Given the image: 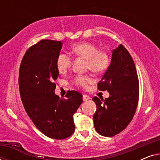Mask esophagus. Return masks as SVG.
<instances>
[{"mask_svg":"<svg viewBox=\"0 0 160 160\" xmlns=\"http://www.w3.org/2000/svg\"><path fill=\"white\" fill-rule=\"evenodd\" d=\"M89 100V97L87 95H83V100L84 101H87V100Z\"/></svg>","mask_w":160,"mask_h":160,"instance_id":"obj_1","label":"esophagus"}]
</instances>
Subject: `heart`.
Returning <instances> with one entry per match:
<instances>
[{"label":"heart","instance_id":"heart-1","mask_svg":"<svg viewBox=\"0 0 160 160\" xmlns=\"http://www.w3.org/2000/svg\"><path fill=\"white\" fill-rule=\"evenodd\" d=\"M75 55L87 59V68L95 73H101L106 71L109 65V58L108 54L98 48L93 43L89 42H82L76 43L71 48ZM72 62L71 57L68 54L62 53L58 57L56 60L57 69L60 73H65ZM91 78L89 76L79 75L74 79V84L76 86L87 88L89 83L91 82Z\"/></svg>","mask_w":160,"mask_h":160}]
</instances>
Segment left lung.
I'll return each mask as SVG.
<instances>
[{"label": "left lung", "mask_w": 160, "mask_h": 160, "mask_svg": "<svg viewBox=\"0 0 160 160\" xmlns=\"http://www.w3.org/2000/svg\"><path fill=\"white\" fill-rule=\"evenodd\" d=\"M98 87L100 90L108 91L110 96L105 100L92 98L97 106L93 116L95 128L102 136H114L130 124L139 98V82L135 63L122 44L113 50L111 64Z\"/></svg>", "instance_id": "8db88e82"}]
</instances>
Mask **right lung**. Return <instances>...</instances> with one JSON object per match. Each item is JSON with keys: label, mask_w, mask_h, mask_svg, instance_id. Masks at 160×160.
I'll list each match as a JSON object with an SVG mask.
<instances>
[{"label": "right lung", "mask_w": 160, "mask_h": 160, "mask_svg": "<svg viewBox=\"0 0 160 160\" xmlns=\"http://www.w3.org/2000/svg\"><path fill=\"white\" fill-rule=\"evenodd\" d=\"M62 43L41 40L32 46L22 60L19 86L28 115L43 134L53 139H65L75 131L73 114L82 103V95L68 91L66 98L55 95L59 76L56 60Z\"/></svg>", "instance_id": "right-lung-1"}]
</instances>
